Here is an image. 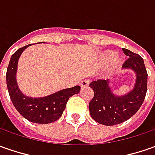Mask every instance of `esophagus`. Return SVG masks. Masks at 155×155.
Wrapping results in <instances>:
<instances>
[{"instance_id": "esophagus-1", "label": "esophagus", "mask_w": 155, "mask_h": 155, "mask_svg": "<svg viewBox=\"0 0 155 155\" xmlns=\"http://www.w3.org/2000/svg\"><path fill=\"white\" fill-rule=\"evenodd\" d=\"M89 83H90V80H84L82 81L81 82V87H87L88 85H89Z\"/></svg>"}]
</instances>
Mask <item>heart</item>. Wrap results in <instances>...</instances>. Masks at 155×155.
<instances>
[{
    "mask_svg": "<svg viewBox=\"0 0 155 155\" xmlns=\"http://www.w3.org/2000/svg\"><path fill=\"white\" fill-rule=\"evenodd\" d=\"M113 65L114 66H117V65H119V63H120V59H118V58H115V53L114 52H112V51H107L106 53H104V56H103V61H110L113 60Z\"/></svg>",
    "mask_w": 155,
    "mask_h": 155,
    "instance_id": "obj_1",
    "label": "heart"
}]
</instances>
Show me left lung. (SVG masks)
I'll return each mask as SVG.
<instances>
[{
  "instance_id": "1",
  "label": "left lung",
  "mask_w": 155,
  "mask_h": 155,
  "mask_svg": "<svg viewBox=\"0 0 155 155\" xmlns=\"http://www.w3.org/2000/svg\"><path fill=\"white\" fill-rule=\"evenodd\" d=\"M129 58L123 64L124 68H131L136 74L134 89L124 96H115L109 87V81L97 80L89 84L94 90V98L89 103L90 115L100 124L111 126L130 119L140 109L146 97L147 73L141 56L123 49Z\"/></svg>"
}]
</instances>
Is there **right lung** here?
Masks as SVG:
<instances>
[{
    "label": "right lung",
    "instance_id": "right-lung-1",
    "mask_svg": "<svg viewBox=\"0 0 155 155\" xmlns=\"http://www.w3.org/2000/svg\"><path fill=\"white\" fill-rule=\"evenodd\" d=\"M29 45L19 48L11 56L6 74L8 94L14 107L25 118L36 124H51L62 115L68 99L73 95L79 94L81 87L75 86L63 89L44 98L33 99L24 95L17 85L16 71L19 57Z\"/></svg>",
    "mask_w": 155,
    "mask_h": 155
}]
</instances>
